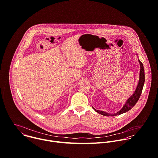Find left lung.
<instances>
[{
	"mask_svg": "<svg viewBox=\"0 0 158 158\" xmlns=\"http://www.w3.org/2000/svg\"><path fill=\"white\" fill-rule=\"evenodd\" d=\"M138 62L139 64V66H140V70H139V81L138 83V85L136 86V88L135 91V92L133 93V94L126 101V102L125 103V104L123 105V106L122 107V108L118 111L117 113H114V114H109L107 113L106 112L104 111H102V110H96V109H94L93 106V109L98 113L104 115V116H114V115H120L123 113L127 112L128 110H130L137 102V101H138L142 90H143V85L144 83V67H143V64L141 62V61L139 60L138 59Z\"/></svg>",
	"mask_w": 158,
	"mask_h": 158,
	"instance_id": "8db88e82",
	"label": "left lung"
}]
</instances>
